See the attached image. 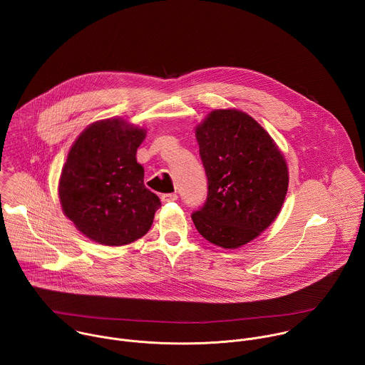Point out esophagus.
I'll return each mask as SVG.
<instances>
[{"mask_svg":"<svg viewBox=\"0 0 365 365\" xmlns=\"http://www.w3.org/2000/svg\"><path fill=\"white\" fill-rule=\"evenodd\" d=\"M178 200V195L176 193H163L162 195V202L168 203V202H175Z\"/></svg>","mask_w":365,"mask_h":365,"instance_id":"34e87169","label":"esophagus"}]
</instances>
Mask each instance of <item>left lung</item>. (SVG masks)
Returning <instances> with one entry per match:
<instances>
[{"instance_id": "1", "label": "left lung", "mask_w": 365, "mask_h": 365, "mask_svg": "<svg viewBox=\"0 0 365 365\" xmlns=\"http://www.w3.org/2000/svg\"><path fill=\"white\" fill-rule=\"evenodd\" d=\"M207 196L192 221L199 234L222 248H238L279 215L289 170L270 134L238 110H215L196 127Z\"/></svg>"}]
</instances>
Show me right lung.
<instances>
[{"mask_svg": "<svg viewBox=\"0 0 365 365\" xmlns=\"http://www.w3.org/2000/svg\"><path fill=\"white\" fill-rule=\"evenodd\" d=\"M144 138V128L108 118L85 128L69 150L59 180L62 210L98 244L134 242L147 234L162 206L144 186V169L135 159Z\"/></svg>", "mask_w": 365, "mask_h": 365, "instance_id": "1", "label": "right lung"}]
</instances>
